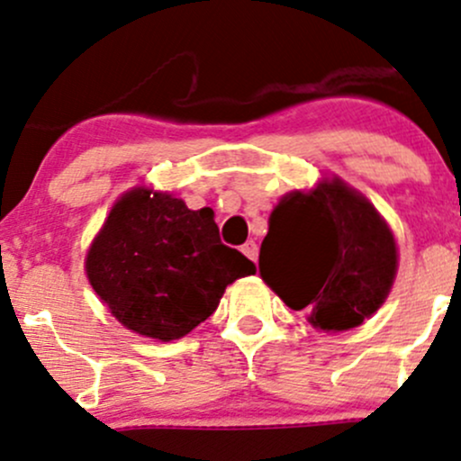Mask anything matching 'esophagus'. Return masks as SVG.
Instances as JSON below:
<instances>
[{
    "instance_id": "obj_1",
    "label": "esophagus",
    "mask_w": 461,
    "mask_h": 461,
    "mask_svg": "<svg viewBox=\"0 0 461 461\" xmlns=\"http://www.w3.org/2000/svg\"><path fill=\"white\" fill-rule=\"evenodd\" d=\"M241 252H244V255L250 258V261H255L257 263V257H258V248H257V244L255 241H246L244 246H241Z\"/></svg>"
}]
</instances>
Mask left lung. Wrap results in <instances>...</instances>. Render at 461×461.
<instances>
[{"mask_svg": "<svg viewBox=\"0 0 461 461\" xmlns=\"http://www.w3.org/2000/svg\"><path fill=\"white\" fill-rule=\"evenodd\" d=\"M396 267L390 226L338 176L287 194L272 211L258 252L263 281L327 333L370 318L385 303Z\"/></svg>", "mask_w": 461, "mask_h": 461, "instance_id": "left-lung-1", "label": "left lung"}]
</instances>
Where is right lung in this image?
I'll list each match as a JSON object with an SVG mask.
<instances>
[{"label": "right lung", "instance_id": "obj_1", "mask_svg": "<svg viewBox=\"0 0 461 461\" xmlns=\"http://www.w3.org/2000/svg\"><path fill=\"white\" fill-rule=\"evenodd\" d=\"M209 206L200 211L172 194L134 187L113 204L86 252V276L132 333L172 342L204 322L226 285L257 272L220 241Z\"/></svg>", "mask_w": 461, "mask_h": 461}]
</instances>
